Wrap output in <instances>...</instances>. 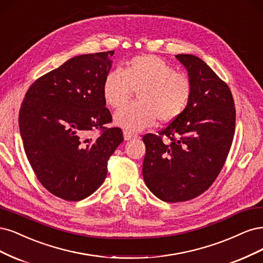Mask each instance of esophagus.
<instances>
[{
  "instance_id": "obj_1",
  "label": "esophagus",
  "mask_w": 263,
  "mask_h": 263,
  "mask_svg": "<svg viewBox=\"0 0 263 263\" xmlns=\"http://www.w3.org/2000/svg\"><path fill=\"white\" fill-rule=\"evenodd\" d=\"M123 137H124V140H126V141H129V140H131V139H133V138H138L139 135L138 134H134V133H132V132H130V131H123Z\"/></svg>"
}]
</instances>
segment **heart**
Masks as SVG:
<instances>
[{
    "label": "heart",
    "instance_id": "1",
    "mask_svg": "<svg viewBox=\"0 0 263 263\" xmlns=\"http://www.w3.org/2000/svg\"><path fill=\"white\" fill-rule=\"evenodd\" d=\"M138 89V101L120 108L116 123L126 131H141L157 120L167 123L179 117L192 95L189 76L153 54L130 59L122 71L111 70L103 82V95L112 108L120 107Z\"/></svg>",
    "mask_w": 263,
    "mask_h": 263
}]
</instances>
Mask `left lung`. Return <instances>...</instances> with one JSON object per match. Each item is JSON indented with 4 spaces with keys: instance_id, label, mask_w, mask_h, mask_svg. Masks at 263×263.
<instances>
[{
    "instance_id": "1",
    "label": "left lung",
    "mask_w": 263,
    "mask_h": 263,
    "mask_svg": "<svg viewBox=\"0 0 263 263\" xmlns=\"http://www.w3.org/2000/svg\"><path fill=\"white\" fill-rule=\"evenodd\" d=\"M176 58L188 70L191 99L164 129L143 137L144 181L158 199L169 203L194 199L211 187L230 153L236 122L227 84L200 58Z\"/></svg>"
}]
</instances>
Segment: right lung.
<instances>
[{"instance_id":"add662e5","label":"right lung","mask_w":263,"mask_h":263,"mask_svg":"<svg viewBox=\"0 0 263 263\" xmlns=\"http://www.w3.org/2000/svg\"><path fill=\"white\" fill-rule=\"evenodd\" d=\"M115 51L74 57L28 88L18 116L25 153L37 179L65 201L89 197L104 182L123 141L106 108L103 82Z\"/></svg>"}]
</instances>
